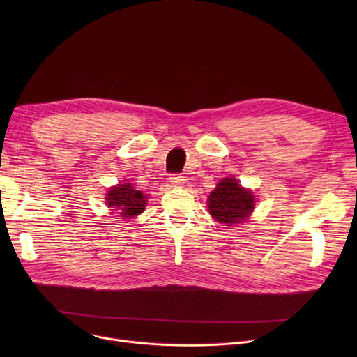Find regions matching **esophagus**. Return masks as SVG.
Segmentation results:
<instances>
[{"label":"esophagus","instance_id":"1","mask_svg":"<svg viewBox=\"0 0 357 357\" xmlns=\"http://www.w3.org/2000/svg\"><path fill=\"white\" fill-rule=\"evenodd\" d=\"M169 179H171V183L174 186H182L185 183V178L181 176V175H174V176H171Z\"/></svg>","mask_w":357,"mask_h":357}]
</instances>
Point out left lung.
<instances>
[{
  "label": "left lung",
  "mask_w": 357,
  "mask_h": 357,
  "mask_svg": "<svg viewBox=\"0 0 357 357\" xmlns=\"http://www.w3.org/2000/svg\"><path fill=\"white\" fill-rule=\"evenodd\" d=\"M208 211L224 226H236L250 217L256 198L250 190L243 188L236 178H222L208 197Z\"/></svg>",
  "instance_id": "8db88e82"
}]
</instances>
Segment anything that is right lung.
Wrapping results in <instances>:
<instances>
[{
  "label": "right lung",
  "instance_id": "1",
  "mask_svg": "<svg viewBox=\"0 0 357 357\" xmlns=\"http://www.w3.org/2000/svg\"><path fill=\"white\" fill-rule=\"evenodd\" d=\"M105 202L112 213H117L121 218L128 220L144 211L147 197L126 181V183L111 186L105 195Z\"/></svg>",
  "mask_w": 357,
  "mask_h": 357
}]
</instances>
